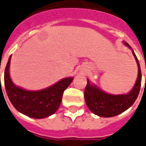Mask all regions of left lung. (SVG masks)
<instances>
[{"label":"left lung","instance_id":"1","mask_svg":"<svg viewBox=\"0 0 146 146\" xmlns=\"http://www.w3.org/2000/svg\"><path fill=\"white\" fill-rule=\"evenodd\" d=\"M125 44L131 48L128 43L125 42ZM133 54L137 62L139 73L134 88L129 94L118 95L109 94L91 84L88 79L84 96L86 104L93 113L101 117L115 116L129 109L137 99L141 87L142 73L139 60L133 51Z\"/></svg>","mask_w":146,"mask_h":146}]
</instances>
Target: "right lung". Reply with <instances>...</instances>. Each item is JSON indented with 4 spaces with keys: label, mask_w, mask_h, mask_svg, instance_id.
Wrapping results in <instances>:
<instances>
[{
    "label": "right lung",
    "mask_w": 146,
    "mask_h": 146,
    "mask_svg": "<svg viewBox=\"0 0 146 146\" xmlns=\"http://www.w3.org/2000/svg\"><path fill=\"white\" fill-rule=\"evenodd\" d=\"M10 56L4 71V85L9 100L16 108L29 117L42 119L52 115L60 106L64 91L73 81L66 78L42 91H26L13 84L9 74Z\"/></svg>",
    "instance_id": "right-lung-1"
}]
</instances>
